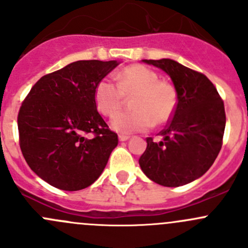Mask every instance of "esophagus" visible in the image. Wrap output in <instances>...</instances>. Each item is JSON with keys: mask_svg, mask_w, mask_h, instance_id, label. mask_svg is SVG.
<instances>
[{"mask_svg": "<svg viewBox=\"0 0 248 248\" xmlns=\"http://www.w3.org/2000/svg\"><path fill=\"white\" fill-rule=\"evenodd\" d=\"M129 138H131V137L126 136V134H120V136H119L120 141H126V140H128Z\"/></svg>", "mask_w": 248, "mask_h": 248, "instance_id": "obj_1", "label": "esophagus"}]
</instances>
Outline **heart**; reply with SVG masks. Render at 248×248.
Returning <instances> with one entry per match:
<instances>
[{
	"label": "heart",
	"mask_w": 248,
	"mask_h": 248,
	"mask_svg": "<svg viewBox=\"0 0 248 248\" xmlns=\"http://www.w3.org/2000/svg\"><path fill=\"white\" fill-rule=\"evenodd\" d=\"M117 82L103 78L94 89V103L101 114L111 116L126 96H132L133 110L114 115L110 127L121 134L142 132L152 124H164L177 106V92L170 82L159 80L152 69L141 64L126 67L116 74Z\"/></svg>",
	"instance_id": "1"
}]
</instances>
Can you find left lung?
<instances>
[{
    "mask_svg": "<svg viewBox=\"0 0 248 248\" xmlns=\"http://www.w3.org/2000/svg\"><path fill=\"white\" fill-rule=\"evenodd\" d=\"M171 78L177 106L163 140L146 138L139 164L149 179L166 187L189 184L209 170L218 156L226 127L224 103L202 73L170 59L142 60Z\"/></svg>",
    "mask_w": 248,
    "mask_h": 248,
    "instance_id": "1",
    "label": "left lung"
}]
</instances>
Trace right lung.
<instances>
[{"label":"right lung","instance_id":"obj_1","mask_svg":"<svg viewBox=\"0 0 248 248\" xmlns=\"http://www.w3.org/2000/svg\"><path fill=\"white\" fill-rule=\"evenodd\" d=\"M116 61L84 60L42 77L17 115L22 156L41 179L63 191L93 184L117 146L97 111L94 89ZM94 134L87 139L86 134Z\"/></svg>","mask_w":248,"mask_h":248}]
</instances>
